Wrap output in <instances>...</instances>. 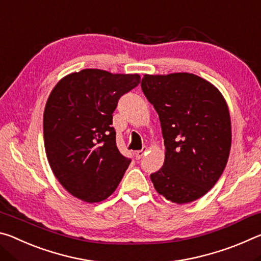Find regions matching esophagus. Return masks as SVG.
Returning <instances> with one entry per match:
<instances>
[{"label":"esophagus","instance_id":"obj_1","mask_svg":"<svg viewBox=\"0 0 261 261\" xmlns=\"http://www.w3.org/2000/svg\"><path fill=\"white\" fill-rule=\"evenodd\" d=\"M147 152V147H143V149H140V151H137L135 154H136V159L137 160H139V159L143 158V155L145 153Z\"/></svg>","mask_w":261,"mask_h":261}]
</instances>
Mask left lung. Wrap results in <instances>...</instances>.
<instances>
[{"label":"left lung","instance_id":"1","mask_svg":"<svg viewBox=\"0 0 261 261\" xmlns=\"http://www.w3.org/2000/svg\"><path fill=\"white\" fill-rule=\"evenodd\" d=\"M141 90L160 118L165 162L151 175L159 194L175 204L199 199L226 168L231 147L228 105L197 74H144Z\"/></svg>","mask_w":261,"mask_h":261}]
</instances>
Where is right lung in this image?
Returning a JSON list of instances; mask_svg holds the SVG:
<instances>
[{
	"label": "right lung",
	"instance_id": "1",
	"mask_svg": "<svg viewBox=\"0 0 261 261\" xmlns=\"http://www.w3.org/2000/svg\"><path fill=\"white\" fill-rule=\"evenodd\" d=\"M139 83L138 73L84 69L62 78L48 96L46 155L62 187L78 199H107L123 178L131 160L116 146L113 113L118 99Z\"/></svg>",
	"mask_w": 261,
	"mask_h": 261
}]
</instances>
